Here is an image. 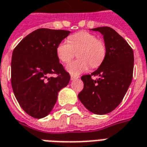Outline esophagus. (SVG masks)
<instances>
[{"instance_id":"obj_1","label":"esophagus","mask_w":147,"mask_h":147,"mask_svg":"<svg viewBox=\"0 0 147 147\" xmlns=\"http://www.w3.org/2000/svg\"><path fill=\"white\" fill-rule=\"evenodd\" d=\"M79 76H73V75H71V80H75V79H79Z\"/></svg>"}]
</instances>
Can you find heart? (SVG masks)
<instances>
[{
    "instance_id": "1",
    "label": "heart",
    "mask_w": 147,
    "mask_h": 147,
    "mask_svg": "<svg viewBox=\"0 0 147 147\" xmlns=\"http://www.w3.org/2000/svg\"><path fill=\"white\" fill-rule=\"evenodd\" d=\"M77 52L78 59L67 66L71 75H79L87 70L90 65L96 68L101 65L106 56V46L95 35L86 31H79L71 35L68 41L63 40L57 45L56 53L63 64H68Z\"/></svg>"
}]
</instances>
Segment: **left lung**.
Returning <instances> with one entry per match:
<instances>
[{"mask_svg": "<svg viewBox=\"0 0 147 147\" xmlns=\"http://www.w3.org/2000/svg\"><path fill=\"white\" fill-rule=\"evenodd\" d=\"M92 30L104 36L106 56L95 71L81 77L84 87L78 97L90 111L105 115L120 104L131 84L134 55L129 43L112 28L98 27ZM92 76L98 79L93 80Z\"/></svg>", "mask_w": 147, "mask_h": 147, "instance_id": "1", "label": "left lung"}]
</instances>
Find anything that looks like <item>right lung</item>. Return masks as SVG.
I'll list each match as a JSON object with an SVG mask.
<instances>
[{
  "label": "right lung",
  "mask_w": 147,
  "mask_h": 147,
  "mask_svg": "<svg viewBox=\"0 0 147 147\" xmlns=\"http://www.w3.org/2000/svg\"><path fill=\"white\" fill-rule=\"evenodd\" d=\"M69 33L62 29H38L22 39L13 51V92L24 111L32 118L49 115L57 102L58 92L70 81V75L56 53L57 45Z\"/></svg>",
  "instance_id": "add662e5"
}]
</instances>
